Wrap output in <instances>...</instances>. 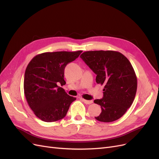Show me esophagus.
Masks as SVG:
<instances>
[{
    "label": "esophagus",
    "mask_w": 159,
    "mask_h": 159,
    "mask_svg": "<svg viewBox=\"0 0 159 159\" xmlns=\"http://www.w3.org/2000/svg\"><path fill=\"white\" fill-rule=\"evenodd\" d=\"M81 99L83 100V101L84 103L88 104V105L91 104L93 103V101H91V100H86V99Z\"/></svg>",
    "instance_id": "34e87169"
}]
</instances>
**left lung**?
Wrapping results in <instances>:
<instances>
[{
    "mask_svg": "<svg viewBox=\"0 0 159 159\" xmlns=\"http://www.w3.org/2000/svg\"><path fill=\"white\" fill-rule=\"evenodd\" d=\"M80 58L97 75L96 82L104 85L103 97L95 99L101 113L95 118L102 122L120 119L134 100L137 77L128 59L116 51H87Z\"/></svg>",
    "mask_w": 159,
    "mask_h": 159,
    "instance_id": "8db88e82",
    "label": "left lung"
}]
</instances>
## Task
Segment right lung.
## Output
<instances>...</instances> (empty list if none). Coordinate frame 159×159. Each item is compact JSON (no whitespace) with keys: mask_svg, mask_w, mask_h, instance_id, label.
<instances>
[{"mask_svg":"<svg viewBox=\"0 0 159 159\" xmlns=\"http://www.w3.org/2000/svg\"><path fill=\"white\" fill-rule=\"evenodd\" d=\"M81 52H45L35 56L28 64L24 77V94L31 110L40 120L53 122L64 118L76 100L58 84H66L64 68Z\"/></svg>","mask_w":159,"mask_h":159,"instance_id":"right-lung-1","label":"right lung"}]
</instances>
